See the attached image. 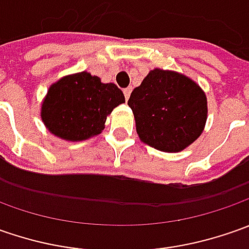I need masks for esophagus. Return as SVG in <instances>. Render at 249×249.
I'll list each match as a JSON object with an SVG mask.
<instances>
[{"mask_svg":"<svg viewBox=\"0 0 249 249\" xmlns=\"http://www.w3.org/2000/svg\"><path fill=\"white\" fill-rule=\"evenodd\" d=\"M123 92H124V98H126V100H129L130 92H131V87H127V89H124V90H123Z\"/></svg>","mask_w":249,"mask_h":249,"instance_id":"34e87169","label":"esophagus"}]
</instances>
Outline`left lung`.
Segmentation results:
<instances>
[{"label": "left lung", "instance_id": "left-lung-1", "mask_svg": "<svg viewBox=\"0 0 249 249\" xmlns=\"http://www.w3.org/2000/svg\"><path fill=\"white\" fill-rule=\"evenodd\" d=\"M140 140L162 152H180L205 129L208 101L199 84L183 73L155 68L127 101Z\"/></svg>", "mask_w": 249, "mask_h": 249}]
</instances>
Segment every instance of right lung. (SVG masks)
I'll return each mask as SVG.
<instances>
[{
  "label": "right lung",
  "instance_id": "right-lung-1",
  "mask_svg": "<svg viewBox=\"0 0 249 249\" xmlns=\"http://www.w3.org/2000/svg\"><path fill=\"white\" fill-rule=\"evenodd\" d=\"M123 102L124 95L116 84L102 83L89 72L73 73L50 86L40 116L55 137L84 141L101 134L110 112Z\"/></svg>",
  "mask_w": 249,
  "mask_h": 249
}]
</instances>
